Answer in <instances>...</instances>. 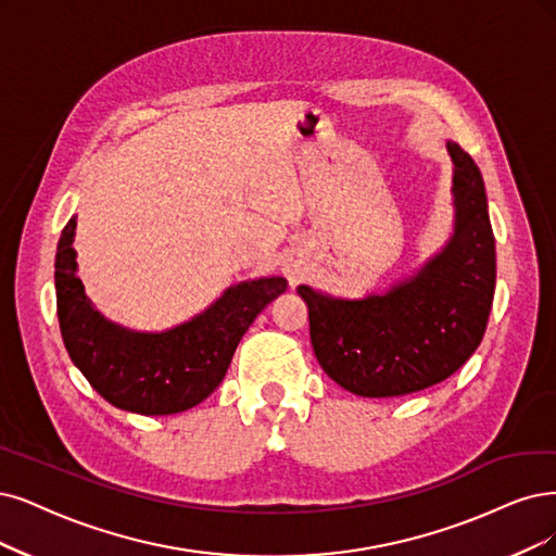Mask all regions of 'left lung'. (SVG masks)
<instances>
[{"label": "left lung", "mask_w": 556, "mask_h": 556, "mask_svg": "<svg viewBox=\"0 0 556 556\" xmlns=\"http://www.w3.org/2000/svg\"><path fill=\"white\" fill-rule=\"evenodd\" d=\"M454 160V238L407 281L382 295L337 300L309 286V334L323 371L348 392L387 399L446 380L477 351L495 295V236L483 178L458 143Z\"/></svg>", "instance_id": "1"}]
</instances>
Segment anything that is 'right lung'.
<instances>
[{
	"label": "right lung",
	"instance_id": "right-lung-1",
	"mask_svg": "<svg viewBox=\"0 0 556 556\" xmlns=\"http://www.w3.org/2000/svg\"><path fill=\"white\" fill-rule=\"evenodd\" d=\"M75 217L56 244L54 286L61 337L73 364L112 405L137 415H176L208 399L254 318L286 291L265 277L231 286L211 309L169 332H130L102 318L75 275Z\"/></svg>",
	"mask_w": 556,
	"mask_h": 556
}]
</instances>
